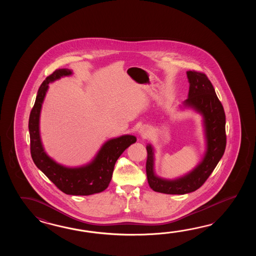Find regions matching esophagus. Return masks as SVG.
<instances>
[{"mask_svg":"<svg viewBox=\"0 0 256 256\" xmlns=\"http://www.w3.org/2000/svg\"><path fill=\"white\" fill-rule=\"evenodd\" d=\"M139 134H140L142 137H146V136H148V134H149L148 128L147 127H142L140 130H139Z\"/></svg>","mask_w":256,"mask_h":256,"instance_id":"obj_1","label":"esophagus"}]
</instances>
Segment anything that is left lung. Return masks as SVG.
I'll list each match as a JSON object with an SVG mask.
<instances>
[{
    "label": "left lung",
    "instance_id": "1",
    "mask_svg": "<svg viewBox=\"0 0 256 256\" xmlns=\"http://www.w3.org/2000/svg\"><path fill=\"white\" fill-rule=\"evenodd\" d=\"M186 76L190 82V90L188 98L182 106L194 110L202 115L206 151L202 161L190 172L174 180H166L156 174L154 150L152 144H147L148 184L152 190L164 194L183 195L200 188L222 158L226 147L225 112L212 82L202 72L186 71Z\"/></svg>",
    "mask_w": 256,
    "mask_h": 256
}]
</instances>
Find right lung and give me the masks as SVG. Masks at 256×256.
Masks as SVG:
<instances>
[{
  "mask_svg": "<svg viewBox=\"0 0 256 256\" xmlns=\"http://www.w3.org/2000/svg\"><path fill=\"white\" fill-rule=\"evenodd\" d=\"M70 75V70H56L44 80L39 88L28 124L30 149L34 163L60 190L68 195L88 196L100 193L108 188L117 159L132 144L136 142V137L126 134L110 139L104 142L90 163L82 166L68 168L50 158L44 149L40 137L39 122L42 104L49 83Z\"/></svg>",
  "mask_w": 256,
  "mask_h": 256,
  "instance_id": "right-lung-1",
  "label": "right lung"
}]
</instances>
